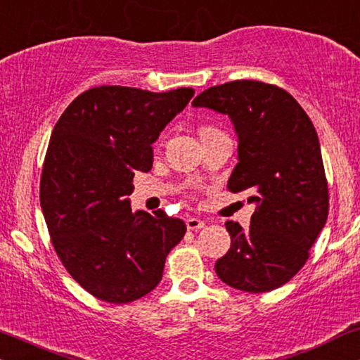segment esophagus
<instances>
[{
	"mask_svg": "<svg viewBox=\"0 0 360 360\" xmlns=\"http://www.w3.org/2000/svg\"><path fill=\"white\" fill-rule=\"evenodd\" d=\"M204 225H205L204 220L195 219V217H189L188 220H186V227H188V230H199V229H204Z\"/></svg>",
	"mask_w": 360,
	"mask_h": 360,
	"instance_id": "34e87169",
	"label": "esophagus"
}]
</instances>
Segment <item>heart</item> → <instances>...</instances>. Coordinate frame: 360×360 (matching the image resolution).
Masks as SVG:
<instances>
[{
    "label": "heart",
    "mask_w": 360,
    "mask_h": 360,
    "mask_svg": "<svg viewBox=\"0 0 360 360\" xmlns=\"http://www.w3.org/2000/svg\"><path fill=\"white\" fill-rule=\"evenodd\" d=\"M204 130H214V128H209V127H204V128H200V131H204Z\"/></svg>",
    "instance_id": "b5f03b06"
}]
</instances>
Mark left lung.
<instances>
[{"label":"left lung","instance_id":"left-lung-1","mask_svg":"<svg viewBox=\"0 0 360 360\" xmlns=\"http://www.w3.org/2000/svg\"><path fill=\"white\" fill-rule=\"evenodd\" d=\"M194 107L229 115L238 135L230 193L257 204L250 227L225 222L230 248L215 262L225 285L265 293L304 266L329 212V189L314 124L301 105L271 84L233 80L199 94Z\"/></svg>","mask_w":360,"mask_h":360}]
</instances>
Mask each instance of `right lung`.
I'll use <instances>...</instances> for the list:
<instances>
[{
    "instance_id": "right-lung-1",
    "label": "right lung",
    "mask_w": 360,
    "mask_h": 360,
    "mask_svg": "<svg viewBox=\"0 0 360 360\" xmlns=\"http://www.w3.org/2000/svg\"><path fill=\"white\" fill-rule=\"evenodd\" d=\"M102 85L60 115L42 165L39 199L62 265L85 291L113 304L140 300L162 278L186 224L156 210L131 212L136 171L153 166V143L193 98Z\"/></svg>"
}]
</instances>
